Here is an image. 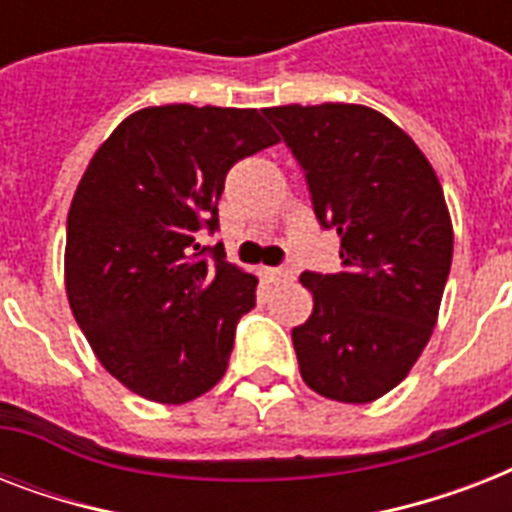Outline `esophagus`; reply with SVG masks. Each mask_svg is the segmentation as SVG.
<instances>
[{"label":"esophagus","instance_id":"1","mask_svg":"<svg viewBox=\"0 0 512 512\" xmlns=\"http://www.w3.org/2000/svg\"><path fill=\"white\" fill-rule=\"evenodd\" d=\"M263 279L268 281V284H279V281H287L292 279V273L284 271V268H263Z\"/></svg>","mask_w":512,"mask_h":512}]
</instances>
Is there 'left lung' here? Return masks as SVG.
Wrapping results in <instances>:
<instances>
[{"instance_id":"obj_1","label":"left lung","mask_w":512,"mask_h":512,"mask_svg":"<svg viewBox=\"0 0 512 512\" xmlns=\"http://www.w3.org/2000/svg\"><path fill=\"white\" fill-rule=\"evenodd\" d=\"M279 130L311 193L313 215L340 236V271H305L311 319L292 329L308 388L366 404L404 380L436 327L452 268V220L414 140L366 106H279Z\"/></svg>"}]
</instances>
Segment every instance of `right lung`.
I'll list each match as a JSON object with an SVG mask.
<instances>
[{"label": "right lung", "instance_id": "right-lung-1", "mask_svg": "<svg viewBox=\"0 0 512 512\" xmlns=\"http://www.w3.org/2000/svg\"><path fill=\"white\" fill-rule=\"evenodd\" d=\"M273 143L263 111L177 103L127 116L92 156L68 209V303L138 396L185 404L225 374L257 279L199 231L220 228L233 164Z\"/></svg>", "mask_w": 512, "mask_h": 512}]
</instances>
